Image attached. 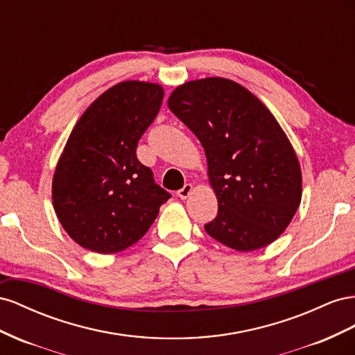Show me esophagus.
<instances>
[{"mask_svg":"<svg viewBox=\"0 0 355 355\" xmlns=\"http://www.w3.org/2000/svg\"><path fill=\"white\" fill-rule=\"evenodd\" d=\"M191 191H193V186H191V184H184L183 187H181V189L177 191V195H178V198H181V199H187V198L191 195Z\"/></svg>","mask_w":355,"mask_h":355,"instance_id":"34e87169","label":"esophagus"}]
</instances>
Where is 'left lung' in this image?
Segmentation results:
<instances>
[{
	"mask_svg": "<svg viewBox=\"0 0 355 355\" xmlns=\"http://www.w3.org/2000/svg\"><path fill=\"white\" fill-rule=\"evenodd\" d=\"M168 107L205 150L208 183L218 202L207 234L248 252L272 244L302 200V171L269 108L234 80L207 77L172 90Z\"/></svg>",
	"mask_w": 355,
	"mask_h": 355,
	"instance_id": "obj_1",
	"label": "left lung"
}]
</instances>
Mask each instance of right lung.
I'll list each match as a JSON object with an SVG mask.
<instances>
[{"instance_id": "1", "label": "right lung", "mask_w": 355, "mask_h": 355, "mask_svg": "<svg viewBox=\"0 0 355 355\" xmlns=\"http://www.w3.org/2000/svg\"><path fill=\"white\" fill-rule=\"evenodd\" d=\"M165 90L126 80L101 94L71 130L52 180L58 220L80 247L114 254L134 245L171 198L137 159Z\"/></svg>"}]
</instances>
